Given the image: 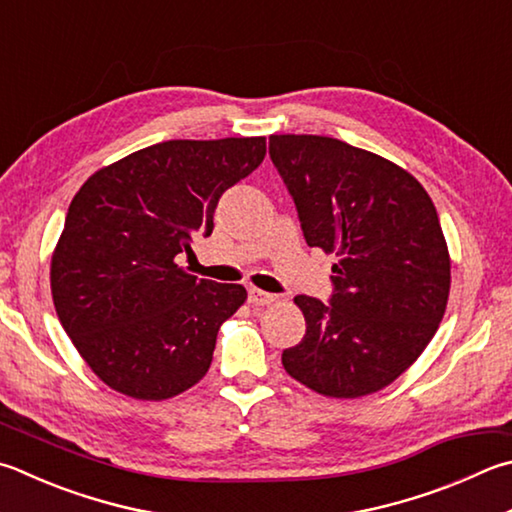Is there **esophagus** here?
Segmentation results:
<instances>
[{
  "instance_id": "obj_1",
  "label": "esophagus",
  "mask_w": 512,
  "mask_h": 512,
  "mask_svg": "<svg viewBox=\"0 0 512 512\" xmlns=\"http://www.w3.org/2000/svg\"><path fill=\"white\" fill-rule=\"evenodd\" d=\"M275 300H277L275 295L262 291V288H255V286L248 288V302H250V304H255V306H268V304H273Z\"/></svg>"
}]
</instances>
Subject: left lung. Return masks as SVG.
Here are the masks:
<instances>
[{"label":"left lung","mask_w":512,"mask_h":512,"mask_svg":"<svg viewBox=\"0 0 512 512\" xmlns=\"http://www.w3.org/2000/svg\"><path fill=\"white\" fill-rule=\"evenodd\" d=\"M309 246L333 253V295H297L300 345L284 349L288 376L331 398H358L403 374L443 320L450 255L430 194L403 167L345 141L268 138Z\"/></svg>","instance_id":"obj_1"}]
</instances>
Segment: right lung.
Masks as SVG:
<instances>
[{
	"mask_svg": "<svg viewBox=\"0 0 512 512\" xmlns=\"http://www.w3.org/2000/svg\"><path fill=\"white\" fill-rule=\"evenodd\" d=\"M264 156V136L165 141L82 183L51 257V293L102 383L165 401L206 376L219 327L246 302V288L197 280L176 255L210 235L221 194Z\"/></svg>",
	"mask_w": 512,
	"mask_h": 512,
	"instance_id": "1",
	"label": "right lung"
}]
</instances>
